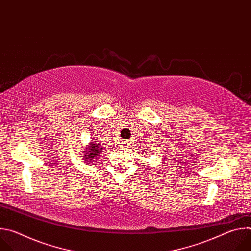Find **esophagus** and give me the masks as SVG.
Returning <instances> with one entry per match:
<instances>
[{
  "mask_svg": "<svg viewBox=\"0 0 251 251\" xmlns=\"http://www.w3.org/2000/svg\"><path fill=\"white\" fill-rule=\"evenodd\" d=\"M122 144H123V145H122V146H123V148H127V147H128V145H129L127 142H124V143H122Z\"/></svg>",
  "mask_w": 251,
  "mask_h": 251,
  "instance_id": "1",
  "label": "esophagus"
}]
</instances>
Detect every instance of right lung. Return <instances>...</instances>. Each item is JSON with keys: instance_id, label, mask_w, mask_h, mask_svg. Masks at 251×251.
Returning <instances> with one entry per match:
<instances>
[{"instance_id": "obj_1", "label": "right lung", "mask_w": 251, "mask_h": 251, "mask_svg": "<svg viewBox=\"0 0 251 251\" xmlns=\"http://www.w3.org/2000/svg\"><path fill=\"white\" fill-rule=\"evenodd\" d=\"M96 141L91 142L90 144L88 145V147L86 148V151H84V161L86 162V164H90L92 163L94 160L98 159V157L101 155L100 153L102 152L103 150V147L101 146V144H99V143H95Z\"/></svg>"}]
</instances>
